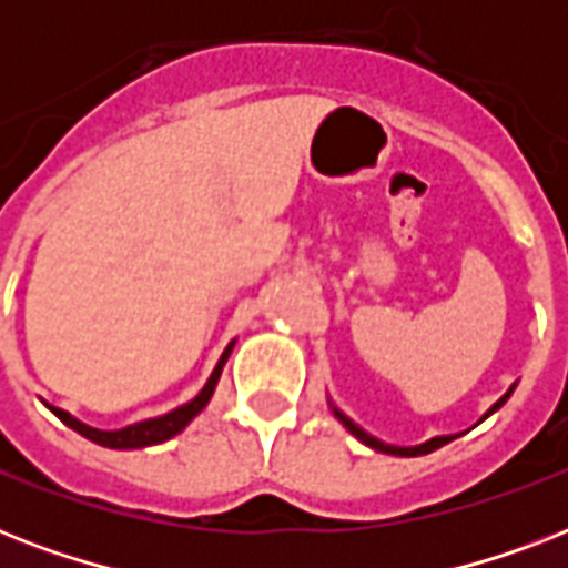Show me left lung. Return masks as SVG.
I'll use <instances>...</instances> for the list:
<instances>
[{"instance_id":"left-lung-1","label":"left lung","mask_w":568,"mask_h":568,"mask_svg":"<svg viewBox=\"0 0 568 568\" xmlns=\"http://www.w3.org/2000/svg\"><path fill=\"white\" fill-rule=\"evenodd\" d=\"M513 392V388H510ZM510 392H507V395L501 397V400H498V404L493 406V409H489V413L486 415H493L495 409H498V406L504 404V400H507V397H510ZM333 413H336V418L342 424H345L347 430L354 433L356 439L359 442H365V445H368V448H374V450H383V454H395V457H422V454H430V450H436V448H442V445H448L450 439H454V436H436V439H430V442H424V445H418V448H395V445H386V442H379V439H374V436H368V433L365 430H359V427H356L354 422H351V418H347V415H342L338 413V409H333ZM484 415V418H486Z\"/></svg>"}]
</instances>
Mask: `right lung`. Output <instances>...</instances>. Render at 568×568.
I'll use <instances>...</instances> for the list:
<instances>
[{"mask_svg":"<svg viewBox=\"0 0 568 568\" xmlns=\"http://www.w3.org/2000/svg\"><path fill=\"white\" fill-rule=\"evenodd\" d=\"M230 351H232V345L223 351L221 363H217V368L212 372V377H209V383L203 386V392H200L194 400H189L185 406H180V409H173V413L162 415V418H150V422L129 424V427H123V430H93V427H88V424L75 422L73 415L64 413V409H55V406H52V413H55L58 418L67 424V427H73L75 433H82L84 439L97 442V445H102V448H146V445H159V442H168L171 436H176V433L185 430L191 418H194V415L200 413L205 404H209V397H212L214 386H217V377H221V368H223V363H226Z\"/></svg>","mask_w":568,"mask_h":568,"instance_id":"right-lung-1","label":"right lung"}]
</instances>
